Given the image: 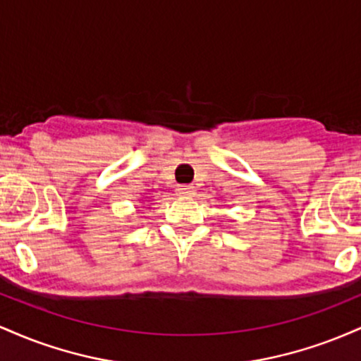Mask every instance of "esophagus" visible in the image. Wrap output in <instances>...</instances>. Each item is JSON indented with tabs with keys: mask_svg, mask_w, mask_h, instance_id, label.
Here are the masks:
<instances>
[{
	"mask_svg": "<svg viewBox=\"0 0 361 361\" xmlns=\"http://www.w3.org/2000/svg\"><path fill=\"white\" fill-rule=\"evenodd\" d=\"M176 195H180V197H192V195H195V188L192 185H180L176 188Z\"/></svg>",
	"mask_w": 361,
	"mask_h": 361,
	"instance_id": "esophagus-1",
	"label": "esophagus"
}]
</instances>
